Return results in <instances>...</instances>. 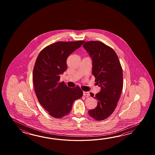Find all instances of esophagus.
Here are the masks:
<instances>
[{"label":"esophagus","instance_id":"1","mask_svg":"<svg viewBox=\"0 0 155 155\" xmlns=\"http://www.w3.org/2000/svg\"><path fill=\"white\" fill-rule=\"evenodd\" d=\"M83 95L84 96H88L90 95V94L89 92H87V91H83Z\"/></svg>","mask_w":155,"mask_h":155}]
</instances>
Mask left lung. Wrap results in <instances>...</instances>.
I'll return each mask as SVG.
<instances>
[{
	"mask_svg": "<svg viewBox=\"0 0 155 155\" xmlns=\"http://www.w3.org/2000/svg\"><path fill=\"white\" fill-rule=\"evenodd\" d=\"M92 61V74L101 91L95 96L97 105L89 110V115L98 121L107 118L117 106L123 87L122 67L111 48L99 41H87L83 45Z\"/></svg>",
	"mask_w": 155,
	"mask_h": 155,
	"instance_id": "1",
	"label": "left lung"
}]
</instances>
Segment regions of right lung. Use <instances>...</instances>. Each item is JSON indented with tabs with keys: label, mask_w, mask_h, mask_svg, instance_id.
<instances>
[{
	"label": "right lung",
	"mask_w": 155,
	"mask_h": 155,
	"mask_svg": "<svg viewBox=\"0 0 155 155\" xmlns=\"http://www.w3.org/2000/svg\"><path fill=\"white\" fill-rule=\"evenodd\" d=\"M84 42H56L46 46L37 57L33 73L35 92L40 105L55 118L68 115L74 101L83 95L79 86L68 87L59 80L67 69L68 57Z\"/></svg>",
	"instance_id": "right-lung-1"
}]
</instances>
